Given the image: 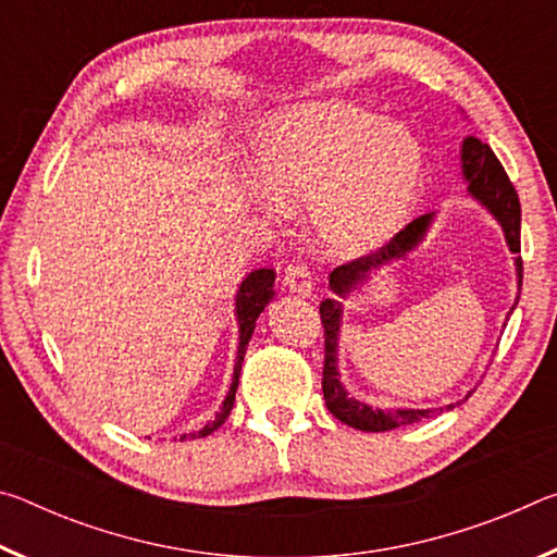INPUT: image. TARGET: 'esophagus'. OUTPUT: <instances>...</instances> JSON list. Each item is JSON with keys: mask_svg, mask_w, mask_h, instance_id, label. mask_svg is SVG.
I'll list each match as a JSON object with an SVG mask.
<instances>
[{"mask_svg": "<svg viewBox=\"0 0 557 557\" xmlns=\"http://www.w3.org/2000/svg\"><path fill=\"white\" fill-rule=\"evenodd\" d=\"M282 285L289 292H297V295H312V270L305 262H289L285 268Z\"/></svg>", "mask_w": 557, "mask_h": 557, "instance_id": "esophagus-1", "label": "esophagus"}]
</instances>
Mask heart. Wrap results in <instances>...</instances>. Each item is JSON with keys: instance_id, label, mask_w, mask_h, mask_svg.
Segmentation results:
<instances>
[{"instance_id": "heart-1", "label": "heart", "mask_w": 557, "mask_h": 557, "mask_svg": "<svg viewBox=\"0 0 557 557\" xmlns=\"http://www.w3.org/2000/svg\"><path fill=\"white\" fill-rule=\"evenodd\" d=\"M425 154L412 132L351 102L282 112L258 143V176L289 209H314L332 256H358L400 228L418 199Z\"/></svg>"}]
</instances>
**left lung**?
Returning <instances> with one entry per match:
<instances>
[{
	"mask_svg": "<svg viewBox=\"0 0 557 557\" xmlns=\"http://www.w3.org/2000/svg\"><path fill=\"white\" fill-rule=\"evenodd\" d=\"M461 169H465V178L469 182V194L474 196L476 201H482L488 211L494 213V219L502 223L506 243L511 252H521V203H518V194L508 178L506 169L498 162L494 149L479 137H467L465 145H461ZM432 221V213L420 215L412 223L405 225L393 238L383 245V248L369 252V256H361L346 265L334 268L332 275H329V287H332L336 295H348L356 285L369 277V272L375 270L383 262L393 258H403L405 252L412 250L414 245L422 240L428 225ZM516 272H518V287L523 282V260L516 258ZM516 307V305H513ZM319 314H322V326H324V371H322V391L326 408L332 410L334 418L346 422L348 428L363 430V432H388L403 425H412L422 418H430V414L442 412L440 410H373L366 403H358L348 398L342 381H338V369H336V342H338V326H342V305L334 299H324L319 305ZM447 408H455V405H447Z\"/></svg>",
	"mask_w": 557,
	"mask_h": 557,
	"instance_id": "left-lung-1",
	"label": "left lung"
}]
</instances>
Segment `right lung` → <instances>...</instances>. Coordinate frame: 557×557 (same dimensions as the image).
I'll use <instances>...</instances> for the list:
<instances>
[{"mask_svg": "<svg viewBox=\"0 0 557 557\" xmlns=\"http://www.w3.org/2000/svg\"><path fill=\"white\" fill-rule=\"evenodd\" d=\"M272 285H275V270H268V268L250 272V275L243 280V285L238 289V297H235V314H238V326H240V346H238V358H235L231 391H228V395H225L223 408L215 412V420L209 422V425H206L199 432H188V435H182V437H178L182 442L186 437L211 435V432L219 430L225 422V418L231 414L233 403H235V391H238V379H240V366H243L245 348H248L252 329H256V319L260 317L262 309H265V305L272 299V295H275V292H272Z\"/></svg>", "mask_w": 557, "mask_h": 557, "instance_id": "right-lung-1", "label": "right lung"}]
</instances>
